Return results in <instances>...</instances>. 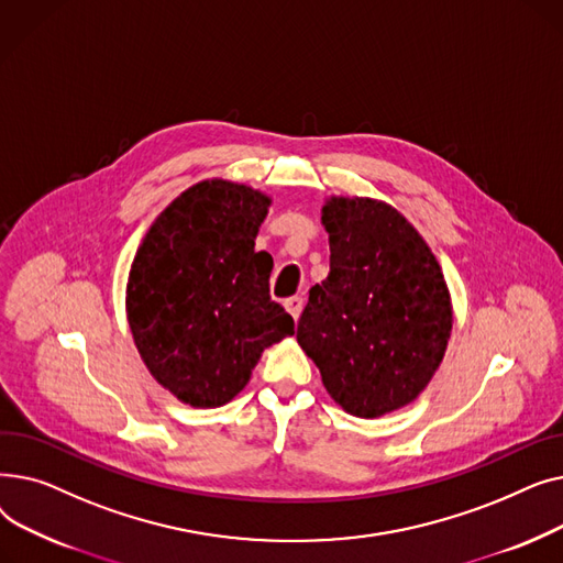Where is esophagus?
I'll list each match as a JSON object with an SVG mask.
<instances>
[{
  "label": "esophagus",
  "instance_id": "obj_1",
  "mask_svg": "<svg viewBox=\"0 0 563 563\" xmlns=\"http://www.w3.org/2000/svg\"><path fill=\"white\" fill-rule=\"evenodd\" d=\"M285 310L294 317V321H297L301 317V310H303V299L301 297H289L285 301Z\"/></svg>",
  "mask_w": 563,
  "mask_h": 563
}]
</instances>
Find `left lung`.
<instances>
[{
  "label": "left lung",
  "instance_id": "left-lung-1",
  "mask_svg": "<svg viewBox=\"0 0 563 563\" xmlns=\"http://www.w3.org/2000/svg\"><path fill=\"white\" fill-rule=\"evenodd\" d=\"M331 274L310 289L297 340L331 399L374 420L416 401L445 358L452 297L424 236L386 200L321 207Z\"/></svg>",
  "mask_w": 563,
  "mask_h": 563
}]
</instances>
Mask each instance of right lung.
Instances as JSON below:
<instances>
[{
  "instance_id": "obj_1",
  "label": "right lung",
  "mask_w": 563,
  "mask_h": 563,
  "mask_svg": "<svg viewBox=\"0 0 563 563\" xmlns=\"http://www.w3.org/2000/svg\"><path fill=\"white\" fill-rule=\"evenodd\" d=\"M269 207V194L212 177L170 200L136 249L130 331L147 372L187 406L228 404L262 351L294 335V319L269 297L274 260L255 251Z\"/></svg>"
}]
</instances>
